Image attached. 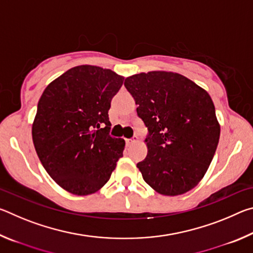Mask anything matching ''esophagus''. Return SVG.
I'll use <instances>...</instances> for the list:
<instances>
[{"instance_id": "esophagus-1", "label": "esophagus", "mask_w": 253, "mask_h": 253, "mask_svg": "<svg viewBox=\"0 0 253 253\" xmlns=\"http://www.w3.org/2000/svg\"><path fill=\"white\" fill-rule=\"evenodd\" d=\"M136 142H138V137L134 136V138H132V139H126V145H127V146H129V145L134 144Z\"/></svg>"}]
</instances>
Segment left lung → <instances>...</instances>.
<instances>
[{"label":"left lung","instance_id":"1","mask_svg":"<svg viewBox=\"0 0 253 253\" xmlns=\"http://www.w3.org/2000/svg\"><path fill=\"white\" fill-rule=\"evenodd\" d=\"M125 87L148 128L147 156L137 168L162 195L176 196L201 182L215 154L220 124L208 91L183 75L149 71L127 77Z\"/></svg>","mask_w":253,"mask_h":253}]
</instances>
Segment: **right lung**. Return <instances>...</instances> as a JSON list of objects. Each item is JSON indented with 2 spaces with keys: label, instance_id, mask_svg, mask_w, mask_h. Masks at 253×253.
I'll use <instances>...</instances> for the list:
<instances>
[{
  "label": "right lung",
  "instance_id": "1",
  "mask_svg": "<svg viewBox=\"0 0 253 253\" xmlns=\"http://www.w3.org/2000/svg\"><path fill=\"white\" fill-rule=\"evenodd\" d=\"M124 78L101 67L77 66L51 81L38 102L34 148L51 178L71 194L99 191L123 156L125 140L108 135V110Z\"/></svg>",
  "mask_w": 253,
  "mask_h": 253
}]
</instances>
